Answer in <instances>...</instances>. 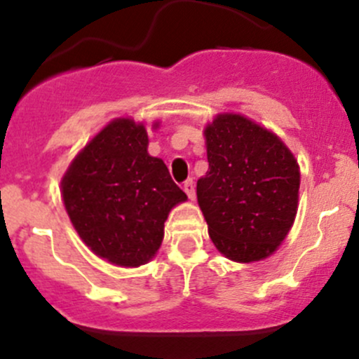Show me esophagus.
I'll list each match as a JSON object with an SVG mask.
<instances>
[{
  "instance_id": "34e87169",
  "label": "esophagus",
  "mask_w": 359,
  "mask_h": 359,
  "mask_svg": "<svg viewBox=\"0 0 359 359\" xmlns=\"http://www.w3.org/2000/svg\"><path fill=\"white\" fill-rule=\"evenodd\" d=\"M184 191H186L187 198L191 201H194L196 198V189H194V182L192 180H187V182H184Z\"/></svg>"
}]
</instances>
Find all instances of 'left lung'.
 <instances>
[{"label":"left lung","mask_w":359,"mask_h":359,"mask_svg":"<svg viewBox=\"0 0 359 359\" xmlns=\"http://www.w3.org/2000/svg\"><path fill=\"white\" fill-rule=\"evenodd\" d=\"M206 175L198 203L210 237L224 257H269L297 216L300 167L274 133L240 114H218L204 129Z\"/></svg>","instance_id":"1"}]
</instances>
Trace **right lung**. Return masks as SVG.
Listing matches in <instances>:
<instances>
[{
	"label": "right lung",
	"mask_w": 359,
	"mask_h": 359,
	"mask_svg": "<svg viewBox=\"0 0 359 359\" xmlns=\"http://www.w3.org/2000/svg\"><path fill=\"white\" fill-rule=\"evenodd\" d=\"M61 194L86 247L121 267L155 257L168 212L187 199L163 160L148 155L144 124L128 117L109 122L78 153L62 177Z\"/></svg>",
	"instance_id": "1"
}]
</instances>
